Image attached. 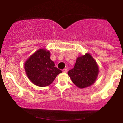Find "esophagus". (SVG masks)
I'll use <instances>...</instances> for the list:
<instances>
[{"label":"esophagus","instance_id":"34e87169","mask_svg":"<svg viewBox=\"0 0 123 123\" xmlns=\"http://www.w3.org/2000/svg\"><path fill=\"white\" fill-rule=\"evenodd\" d=\"M63 72L64 73H67V72H68V70L67 69H64L63 70Z\"/></svg>","mask_w":123,"mask_h":123}]
</instances>
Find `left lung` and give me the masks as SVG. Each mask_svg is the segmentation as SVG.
I'll use <instances>...</instances> for the list:
<instances>
[{
	"mask_svg": "<svg viewBox=\"0 0 123 123\" xmlns=\"http://www.w3.org/2000/svg\"><path fill=\"white\" fill-rule=\"evenodd\" d=\"M99 68L97 62L90 53L77 58L74 68L68 74L73 83L80 88L93 85L98 76Z\"/></svg>",
	"mask_w": 123,
	"mask_h": 123,
	"instance_id": "1",
	"label": "left lung"
}]
</instances>
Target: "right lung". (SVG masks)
I'll use <instances>...</instances> for the list:
<instances>
[{
	"instance_id": "obj_1",
	"label": "right lung",
	"mask_w": 123,
	"mask_h": 123,
	"mask_svg": "<svg viewBox=\"0 0 123 123\" xmlns=\"http://www.w3.org/2000/svg\"><path fill=\"white\" fill-rule=\"evenodd\" d=\"M50 53L45 49H40L31 55L25 63L27 76L32 83L39 87H45L53 83L61 70L55 67L50 59Z\"/></svg>"
}]
</instances>
